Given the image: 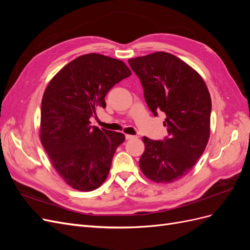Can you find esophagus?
Returning a JSON list of instances; mask_svg holds the SVG:
<instances>
[{
	"instance_id": "1",
	"label": "esophagus",
	"mask_w": 250,
	"mask_h": 250,
	"mask_svg": "<svg viewBox=\"0 0 250 250\" xmlns=\"http://www.w3.org/2000/svg\"><path fill=\"white\" fill-rule=\"evenodd\" d=\"M125 138H126V140H134V139H137V137H135V135H130V134H126Z\"/></svg>"
}]
</instances>
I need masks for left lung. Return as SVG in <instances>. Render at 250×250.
Instances as JSON below:
<instances>
[{
  "label": "left lung",
  "instance_id": "left-lung-1",
  "mask_svg": "<svg viewBox=\"0 0 250 250\" xmlns=\"http://www.w3.org/2000/svg\"><path fill=\"white\" fill-rule=\"evenodd\" d=\"M149 109L166 113L163 141L143 138L145 151L140 168L155 183H172L191 171L209 138L211 101L200 75L170 53L155 52L130 58Z\"/></svg>",
  "mask_w": 250,
  "mask_h": 250
}]
</instances>
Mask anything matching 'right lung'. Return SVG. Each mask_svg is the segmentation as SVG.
<instances>
[{"instance_id": "obj_1", "label": "right lung", "mask_w": 250, "mask_h": 250, "mask_svg": "<svg viewBox=\"0 0 250 250\" xmlns=\"http://www.w3.org/2000/svg\"><path fill=\"white\" fill-rule=\"evenodd\" d=\"M131 75L119 59L90 53L60 70L42 100L41 141L53 167L78 191H93L106 179L121 132L90 125L96 109L105 108L109 89Z\"/></svg>"}]
</instances>
